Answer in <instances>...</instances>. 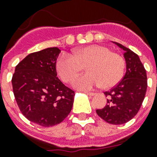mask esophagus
<instances>
[{"instance_id": "esophagus-1", "label": "esophagus", "mask_w": 157, "mask_h": 157, "mask_svg": "<svg viewBox=\"0 0 157 157\" xmlns=\"http://www.w3.org/2000/svg\"><path fill=\"white\" fill-rule=\"evenodd\" d=\"M86 94H88L90 96H94L95 95V93H92V92H86Z\"/></svg>"}]
</instances>
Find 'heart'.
<instances>
[{
  "label": "heart",
  "mask_w": 157,
  "mask_h": 157,
  "mask_svg": "<svg viewBox=\"0 0 157 157\" xmlns=\"http://www.w3.org/2000/svg\"><path fill=\"white\" fill-rule=\"evenodd\" d=\"M85 67L88 72L74 80V88L87 90L101 86L103 89H110L124 76L125 62L120 54L98 45L76 49L73 56L62 54L56 62L57 72L64 82L72 81Z\"/></svg>",
  "instance_id": "obj_1"
}]
</instances>
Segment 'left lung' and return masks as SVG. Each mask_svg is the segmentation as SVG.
Wrapping results in <instances>:
<instances>
[{
  "instance_id": "1",
  "label": "left lung",
  "mask_w": 157,
  "mask_h": 157,
  "mask_svg": "<svg viewBox=\"0 0 157 157\" xmlns=\"http://www.w3.org/2000/svg\"><path fill=\"white\" fill-rule=\"evenodd\" d=\"M124 51L126 72L114 88L104 92L107 104L96 110L98 117L112 124H122L134 118L144 102L147 87L146 70L138 54L117 42Z\"/></svg>"
}]
</instances>
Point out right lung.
<instances>
[{
  "label": "right lung",
  "mask_w": 157,
  "mask_h": 157,
  "mask_svg": "<svg viewBox=\"0 0 157 157\" xmlns=\"http://www.w3.org/2000/svg\"><path fill=\"white\" fill-rule=\"evenodd\" d=\"M61 50L46 48L26 56L12 77L15 100L30 121L50 127L61 123L71 112L74 91L58 78L56 61Z\"/></svg>",
  "instance_id": "1"
}]
</instances>
